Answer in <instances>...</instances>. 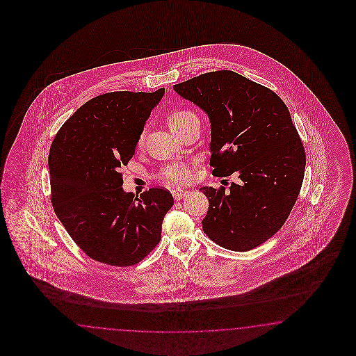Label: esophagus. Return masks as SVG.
Segmentation results:
<instances>
[{
    "label": "esophagus",
    "instance_id": "esophagus-1",
    "mask_svg": "<svg viewBox=\"0 0 356 356\" xmlns=\"http://www.w3.org/2000/svg\"><path fill=\"white\" fill-rule=\"evenodd\" d=\"M171 193H172L173 198H175L176 201H180V200H183L184 197L188 194V192H185L183 189H173Z\"/></svg>",
    "mask_w": 356,
    "mask_h": 356
}]
</instances>
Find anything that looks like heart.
<instances>
[{
    "label": "heart",
    "instance_id": "b5f03b06",
    "mask_svg": "<svg viewBox=\"0 0 356 356\" xmlns=\"http://www.w3.org/2000/svg\"><path fill=\"white\" fill-rule=\"evenodd\" d=\"M197 116L192 111L186 108H176L168 112L167 115V124L172 131L181 129L186 122L195 119ZM143 137H140V143H142ZM161 179L165 183L172 185L189 183L193 179V168L186 163H173L165 165L161 172Z\"/></svg>",
    "mask_w": 356,
    "mask_h": 356
}]
</instances>
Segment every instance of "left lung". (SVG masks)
<instances>
[{
  "instance_id": "obj_1",
  "label": "left lung",
  "mask_w": 356,
  "mask_h": 356,
  "mask_svg": "<svg viewBox=\"0 0 356 356\" xmlns=\"http://www.w3.org/2000/svg\"><path fill=\"white\" fill-rule=\"evenodd\" d=\"M173 90L210 120L213 175L236 183L200 191L209 198L202 228L218 245L256 248L284 225L302 188L305 151L275 92L231 70L194 76Z\"/></svg>"
}]
</instances>
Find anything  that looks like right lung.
I'll use <instances>...</instances> for the list:
<instances>
[{
	"instance_id": "right-lung-1",
	"label": "right lung",
	"mask_w": 356,
	"mask_h": 356,
	"mask_svg": "<svg viewBox=\"0 0 356 356\" xmlns=\"http://www.w3.org/2000/svg\"><path fill=\"white\" fill-rule=\"evenodd\" d=\"M155 92H107L88 100L56 134L48 165L54 213L90 259L131 266L162 237L172 194L151 188L138 195L122 189L120 170L134 155L151 111L162 100Z\"/></svg>"
}]
</instances>
